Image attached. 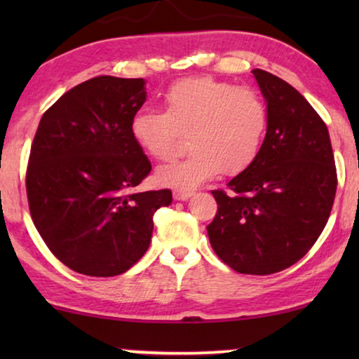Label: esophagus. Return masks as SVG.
Listing matches in <instances>:
<instances>
[{"instance_id": "obj_1", "label": "esophagus", "mask_w": 359, "mask_h": 359, "mask_svg": "<svg viewBox=\"0 0 359 359\" xmlns=\"http://www.w3.org/2000/svg\"><path fill=\"white\" fill-rule=\"evenodd\" d=\"M193 196V191H188V189H175L173 191V198L176 201H186L188 198Z\"/></svg>"}]
</instances>
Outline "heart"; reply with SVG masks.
I'll list each match as a JSON object with an SVG mask.
<instances>
[{"mask_svg": "<svg viewBox=\"0 0 359 359\" xmlns=\"http://www.w3.org/2000/svg\"><path fill=\"white\" fill-rule=\"evenodd\" d=\"M165 112L139 109L130 135L155 160L175 155L180 134L191 132L188 156L156 170L160 184L178 189L199 186L220 171L237 175L257 160L268 132V107L250 86L212 78H188L166 90Z\"/></svg>", "mask_w": 359, "mask_h": 359, "instance_id": "1", "label": "heart"}]
</instances>
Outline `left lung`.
Returning <instances> with one entry per match:
<instances>
[{
	"instance_id": "8db88e82",
	"label": "left lung",
	"mask_w": 359,
	"mask_h": 359,
	"mask_svg": "<svg viewBox=\"0 0 359 359\" xmlns=\"http://www.w3.org/2000/svg\"><path fill=\"white\" fill-rule=\"evenodd\" d=\"M268 107L257 160L212 191L208 225L214 252L243 274H273L297 263L320 237L337 193L330 135L309 101L281 78L252 72Z\"/></svg>"
}]
</instances>
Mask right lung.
<instances>
[{"instance_id":"obj_1","label":"right lung","mask_w":359,"mask_h":359,"mask_svg":"<svg viewBox=\"0 0 359 359\" xmlns=\"http://www.w3.org/2000/svg\"><path fill=\"white\" fill-rule=\"evenodd\" d=\"M147 100L144 78L96 76L43 112L29 156L31 215L48 250L73 271L126 273L149 248L171 191L137 193L151 165L130 135Z\"/></svg>"}]
</instances>
